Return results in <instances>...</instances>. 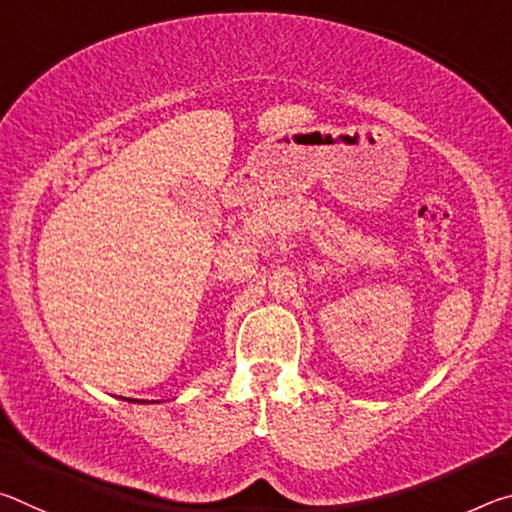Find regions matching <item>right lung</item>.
Listing matches in <instances>:
<instances>
[{
  "label": "right lung",
  "instance_id": "obj_1",
  "mask_svg": "<svg viewBox=\"0 0 512 512\" xmlns=\"http://www.w3.org/2000/svg\"><path fill=\"white\" fill-rule=\"evenodd\" d=\"M121 400L133 402V404H155V400H153V402H149V400H131V397H121Z\"/></svg>",
  "mask_w": 512,
  "mask_h": 512
}]
</instances>
